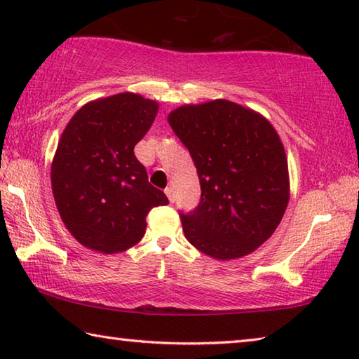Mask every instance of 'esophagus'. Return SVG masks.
Returning <instances> with one entry per match:
<instances>
[{"label":"esophagus","instance_id":"1","mask_svg":"<svg viewBox=\"0 0 359 359\" xmlns=\"http://www.w3.org/2000/svg\"><path fill=\"white\" fill-rule=\"evenodd\" d=\"M165 193H166V196L169 198V201H171V203L175 201V194H174V188L172 187H168L166 190H165Z\"/></svg>","mask_w":359,"mask_h":359}]
</instances>
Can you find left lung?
<instances>
[{"label": "left lung", "instance_id": "obj_1", "mask_svg": "<svg viewBox=\"0 0 359 359\" xmlns=\"http://www.w3.org/2000/svg\"><path fill=\"white\" fill-rule=\"evenodd\" d=\"M196 166L201 201L180 212L187 241L215 259L245 257L274 233L290 199L283 144L263 115L226 100L168 115Z\"/></svg>", "mask_w": 359, "mask_h": 359}]
</instances>
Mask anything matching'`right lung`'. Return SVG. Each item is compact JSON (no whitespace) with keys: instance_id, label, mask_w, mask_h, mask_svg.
I'll list each match as a JSON object with an SVG mask.
<instances>
[{"instance_id":"obj_1","label":"right lung","mask_w":359,"mask_h":359,"mask_svg":"<svg viewBox=\"0 0 359 359\" xmlns=\"http://www.w3.org/2000/svg\"><path fill=\"white\" fill-rule=\"evenodd\" d=\"M156 112L158 102L141 95H112L79 109L60 137L53 198L65 226L90 250H128L142 239L150 209L169 204L135 155Z\"/></svg>"}]
</instances>
